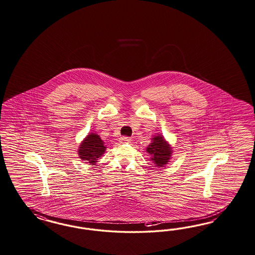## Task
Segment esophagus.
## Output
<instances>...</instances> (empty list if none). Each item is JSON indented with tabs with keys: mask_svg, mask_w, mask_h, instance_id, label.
I'll list each match as a JSON object with an SVG mask.
<instances>
[{
	"mask_svg": "<svg viewBox=\"0 0 255 255\" xmlns=\"http://www.w3.org/2000/svg\"><path fill=\"white\" fill-rule=\"evenodd\" d=\"M131 138L127 137V136H123V137H121V141L122 142H124V143H130L131 142Z\"/></svg>",
	"mask_w": 255,
	"mask_h": 255,
	"instance_id": "1",
	"label": "esophagus"
}]
</instances>
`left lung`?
I'll use <instances>...</instances> for the list:
<instances>
[{"label":"left lung","instance_id":"8db88e82","mask_svg":"<svg viewBox=\"0 0 255 255\" xmlns=\"http://www.w3.org/2000/svg\"><path fill=\"white\" fill-rule=\"evenodd\" d=\"M151 144L147 146L146 151L152 155L151 159L156 166L162 167L168 163L172 156V149L160 134L152 139Z\"/></svg>","mask_w":255,"mask_h":255}]
</instances>
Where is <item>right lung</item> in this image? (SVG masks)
Instances as JSON below:
<instances>
[{"instance_id": "right-lung-1", "label": "right lung", "mask_w": 255, "mask_h": 255, "mask_svg": "<svg viewBox=\"0 0 255 255\" xmlns=\"http://www.w3.org/2000/svg\"><path fill=\"white\" fill-rule=\"evenodd\" d=\"M106 150V146L101 138L96 133H90L80 145L79 155L83 160H87L90 164H95L97 158H100Z\"/></svg>"}]
</instances>
